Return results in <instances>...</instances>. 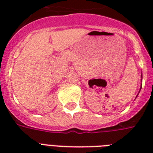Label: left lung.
<instances>
[{"label":"left lung","instance_id":"1","mask_svg":"<svg viewBox=\"0 0 153 153\" xmlns=\"http://www.w3.org/2000/svg\"><path fill=\"white\" fill-rule=\"evenodd\" d=\"M140 89H141V87H140Z\"/></svg>","mask_w":153,"mask_h":153}]
</instances>
